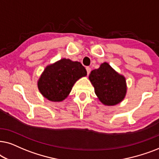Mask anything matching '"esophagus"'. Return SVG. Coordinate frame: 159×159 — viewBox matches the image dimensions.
Returning a JSON list of instances; mask_svg holds the SVG:
<instances>
[{
    "mask_svg": "<svg viewBox=\"0 0 159 159\" xmlns=\"http://www.w3.org/2000/svg\"><path fill=\"white\" fill-rule=\"evenodd\" d=\"M86 72H87V75H89V74L90 72H91V68L89 67H86Z\"/></svg>",
    "mask_w": 159,
    "mask_h": 159,
    "instance_id": "34e87169",
    "label": "esophagus"
}]
</instances>
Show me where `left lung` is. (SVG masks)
<instances>
[{
    "instance_id": "obj_1",
    "label": "left lung",
    "mask_w": 159,
    "mask_h": 159,
    "mask_svg": "<svg viewBox=\"0 0 159 159\" xmlns=\"http://www.w3.org/2000/svg\"><path fill=\"white\" fill-rule=\"evenodd\" d=\"M89 80L94 92L104 105H115L124 99L126 92L125 78L106 62L91 72Z\"/></svg>"
}]
</instances>
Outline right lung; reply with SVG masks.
Listing matches in <instances>:
<instances>
[{
	"instance_id": "obj_1",
	"label": "right lung",
	"mask_w": 159,
	"mask_h": 159,
	"mask_svg": "<svg viewBox=\"0 0 159 159\" xmlns=\"http://www.w3.org/2000/svg\"><path fill=\"white\" fill-rule=\"evenodd\" d=\"M86 74L81 62L62 59L46 67L38 86L43 96L48 100L60 102L70 94L76 81Z\"/></svg>"
}]
</instances>
